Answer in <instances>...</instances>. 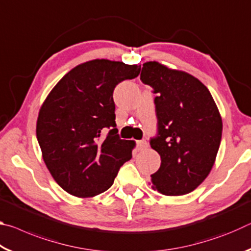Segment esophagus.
<instances>
[{"label": "esophagus", "instance_id": "34e87169", "mask_svg": "<svg viewBox=\"0 0 251 251\" xmlns=\"http://www.w3.org/2000/svg\"><path fill=\"white\" fill-rule=\"evenodd\" d=\"M148 147V144L146 141H138L137 142V148L139 151H143V150H146Z\"/></svg>", "mask_w": 251, "mask_h": 251}]
</instances>
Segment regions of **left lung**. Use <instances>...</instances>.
Instances as JSON below:
<instances>
[{"instance_id": "8db88e82", "label": "left lung", "mask_w": 251, "mask_h": 251, "mask_svg": "<svg viewBox=\"0 0 251 251\" xmlns=\"http://www.w3.org/2000/svg\"><path fill=\"white\" fill-rule=\"evenodd\" d=\"M141 79L157 94L158 135L151 147L161 163L150 184L167 196L189 194L215 164L223 133L219 109L205 85L184 71L146 62Z\"/></svg>"}]
</instances>
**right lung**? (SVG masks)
<instances>
[{
	"mask_svg": "<svg viewBox=\"0 0 251 251\" xmlns=\"http://www.w3.org/2000/svg\"><path fill=\"white\" fill-rule=\"evenodd\" d=\"M139 72L136 64L92 59L63 76L43 101L37 141L46 167L66 193L78 198L104 193L131 158L136 143L118 137L113 92ZM106 126L113 128L103 138Z\"/></svg>",
	"mask_w": 251,
	"mask_h": 251,
	"instance_id": "obj_1",
	"label": "right lung"
}]
</instances>
